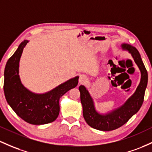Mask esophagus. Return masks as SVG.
Returning <instances> with one entry per match:
<instances>
[{"mask_svg": "<svg viewBox=\"0 0 152 152\" xmlns=\"http://www.w3.org/2000/svg\"><path fill=\"white\" fill-rule=\"evenodd\" d=\"M79 81L80 84H83V83H85L87 81V78H86V76H85L84 75H81V76H80Z\"/></svg>", "mask_w": 152, "mask_h": 152, "instance_id": "1", "label": "esophagus"}]
</instances>
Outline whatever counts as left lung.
I'll return each mask as SVG.
<instances>
[{
	"mask_svg": "<svg viewBox=\"0 0 152 152\" xmlns=\"http://www.w3.org/2000/svg\"><path fill=\"white\" fill-rule=\"evenodd\" d=\"M123 50L128 51L141 71V81L132 96L119 107L106 113H99L96 110L94 99L84 85H81V102L83 115L86 123L91 128L99 131H109L115 130L126 123L128 120L139 110L143 104L145 91L148 83V73L139 52L131 45L123 43L121 45Z\"/></svg>",
	"mask_w": 152,
	"mask_h": 152,
	"instance_id": "1",
	"label": "left lung"
}]
</instances>
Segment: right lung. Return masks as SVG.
<instances>
[{"label":"right lung","instance_id":"1","mask_svg":"<svg viewBox=\"0 0 152 152\" xmlns=\"http://www.w3.org/2000/svg\"><path fill=\"white\" fill-rule=\"evenodd\" d=\"M28 42L27 39L23 41L6 63L3 84L5 96L13 110L24 121L32 125L47 124L58 118L60 99L77 86L79 76H75L45 93L30 91L21 83L19 76L20 58Z\"/></svg>","mask_w":152,"mask_h":152}]
</instances>
